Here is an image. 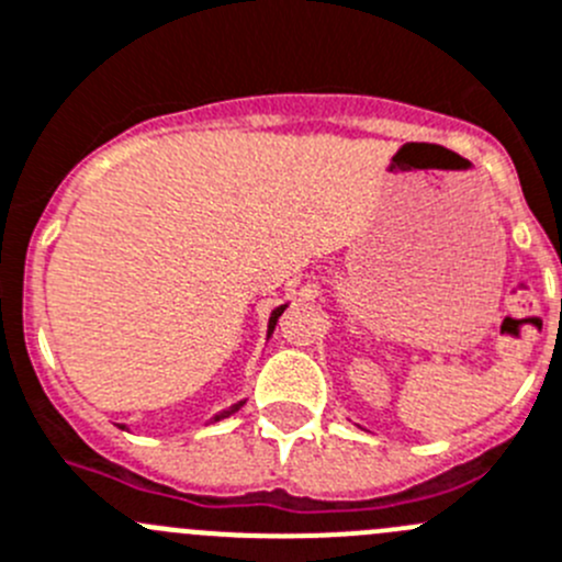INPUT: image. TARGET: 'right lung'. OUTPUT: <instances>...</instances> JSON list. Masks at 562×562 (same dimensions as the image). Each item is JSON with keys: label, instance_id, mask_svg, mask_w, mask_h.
<instances>
[{"label": "right lung", "instance_id": "obj_1", "mask_svg": "<svg viewBox=\"0 0 562 562\" xmlns=\"http://www.w3.org/2000/svg\"><path fill=\"white\" fill-rule=\"evenodd\" d=\"M284 308H286V303H281V306H278V308H272V312H270V319H267V339H270V336H272V330H276V323H278V317H281V314H284ZM243 405H245V400H239V403L228 405L226 411H221V414H215V416H212V422H221V419H226V416L237 414V411L243 408Z\"/></svg>", "mask_w": 562, "mask_h": 562}]
</instances>
